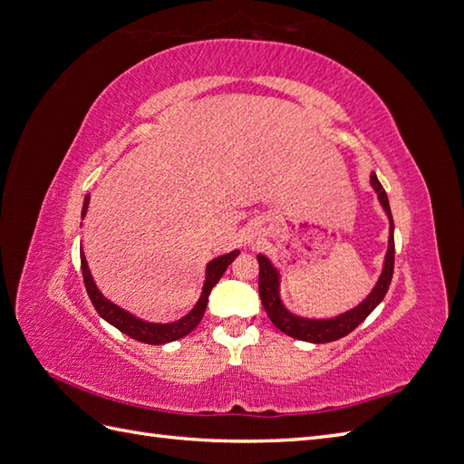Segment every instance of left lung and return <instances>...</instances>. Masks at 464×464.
I'll return each instance as SVG.
<instances>
[{"instance_id":"obj_1","label":"left lung","mask_w":464,"mask_h":464,"mask_svg":"<svg viewBox=\"0 0 464 464\" xmlns=\"http://www.w3.org/2000/svg\"><path fill=\"white\" fill-rule=\"evenodd\" d=\"M370 183L373 191L378 193V201L383 208L387 219H390V239H387V253L383 258L382 275L378 283L372 288V293L365 296L358 306H353L346 312H342L338 316L332 318H306L298 316L295 312H290L283 298H281V273L273 265V261L263 253L256 255L258 261V295H261V303L265 306L266 316L271 318L273 324L285 332L286 336L310 342V343H326L340 340L350 334L352 330L358 328L362 322L368 318L372 312L378 308V304L383 300L387 288L392 285L393 276V261H395V241H393V218L390 209V199H387V193L380 183L378 176L372 174Z\"/></svg>"}]
</instances>
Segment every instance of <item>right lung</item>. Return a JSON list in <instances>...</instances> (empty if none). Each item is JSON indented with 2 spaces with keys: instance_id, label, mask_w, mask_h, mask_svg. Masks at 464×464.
<instances>
[{
  "instance_id": "right-lung-1",
  "label": "right lung",
  "mask_w": 464,
  "mask_h": 464,
  "mask_svg": "<svg viewBox=\"0 0 464 464\" xmlns=\"http://www.w3.org/2000/svg\"><path fill=\"white\" fill-rule=\"evenodd\" d=\"M89 201H91V196H86L84 203H82V211H81L82 218L86 215V209H89ZM237 255H239V251L235 249L231 253L215 256L213 261H209L206 266V283H203L201 295H199V300L196 303V306H193L183 318H179L176 322H166V324H161V322H146L142 318L130 314L128 310L111 303V300L101 293L99 286H96L94 278L89 271V263H86L82 251H81V271H82L86 293H89L91 303L96 308V312L101 314V318H104L109 324H112L122 334H126V336H130L138 342L158 346V343H168V342H174V340L188 336V334L199 324L203 314H206V306H208V298H209L211 288L219 283V278L223 276L225 271H227V266L235 261Z\"/></svg>"
}]
</instances>
